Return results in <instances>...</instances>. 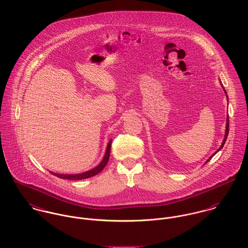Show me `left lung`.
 I'll return each instance as SVG.
<instances>
[{
	"label": "left lung",
	"mask_w": 248,
	"mask_h": 248,
	"mask_svg": "<svg viewBox=\"0 0 248 248\" xmlns=\"http://www.w3.org/2000/svg\"><path fill=\"white\" fill-rule=\"evenodd\" d=\"M221 87L223 88V91H224V93H225V95H226V98H227V100H228V97H227V93H226V91H225L224 87L222 86V84H221ZM228 132H229V118H228V114H227V117H226V125H225V133H224V138H223V140H222V142H221V144H220V146L219 147V149H218L217 151H215V152L212 154V156H210V157L208 158V160H207V161H206L204 164L208 163V161H209V160H211V159H212V157H213L215 154H217V153L220 151V149L223 147V145H224V143H225V140H226L227 136H228Z\"/></svg>",
	"instance_id": "obj_1"
}]
</instances>
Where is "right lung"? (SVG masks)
I'll return each mask as SVG.
<instances>
[{
	"label": "right lung",
	"instance_id": "add662e5",
	"mask_svg": "<svg viewBox=\"0 0 248 248\" xmlns=\"http://www.w3.org/2000/svg\"><path fill=\"white\" fill-rule=\"evenodd\" d=\"M111 141L112 140H110L108 143V146H107V150H106V153H105V156L102 160V162L97 165L96 167L88 170V171H85L83 173H80V174H59V173H54V172H51L49 171L51 174L55 175L57 177L61 178V179H66V180H73V181H77V180H84V179H87V178H90V177H93L97 174H99L104 168L105 166L108 164V160H109V156H110V148H111Z\"/></svg>",
	"mask_w": 248,
	"mask_h": 248
}]
</instances>
